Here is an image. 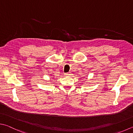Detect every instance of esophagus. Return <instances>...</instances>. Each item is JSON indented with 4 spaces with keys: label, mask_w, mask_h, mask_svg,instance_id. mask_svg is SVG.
<instances>
[{
    "label": "esophagus",
    "mask_w": 133,
    "mask_h": 133,
    "mask_svg": "<svg viewBox=\"0 0 133 133\" xmlns=\"http://www.w3.org/2000/svg\"><path fill=\"white\" fill-rule=\"evenodd\" d=\"M65 76H70V73H65Z\"/></svg>",
    "instance_id": "34e87169"
}]
</instances>
